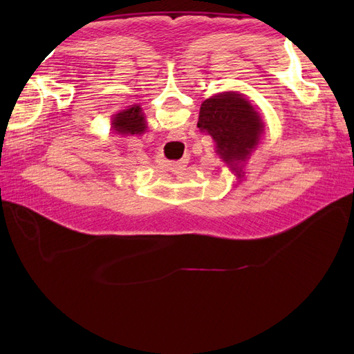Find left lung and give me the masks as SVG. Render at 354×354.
<instances>
[{"label": "left lung", "instance_id": "left-lung-1", "mask_svg": "<svg viewBox=\"0 0 354 354\" xmlns=\"http://www.w3.org/2000/svg\"><path fill=\"white\" fill-rule=\"evenodd\" d=\"M198 127L208 132L217 145V153L228 164L243 162L259 142L263 131L260 117L242 94L223 93L201 104Z\"/></svg>", "mask_w": 354, "mask_h": 354}]
</instances>
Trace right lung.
I'll return each mask as SVG.
<instances>
[{
  "label": "right lung",
  "mask_w": 354,
  "mask_h": 354,
  "mask_svg": "<svg viewBox=\"0 0 354 354\" xmlns=\"http://www.w3.org/2000/svg\"><path fill=\"white\" fill-rule=\"evenodd\" d=\"M112 127L118 133H142L146 129V120L141 114L140 106H132L118 112L112 120Z\"/></svg>",
  "instance_id": "obj_1"
}]
</instances>
